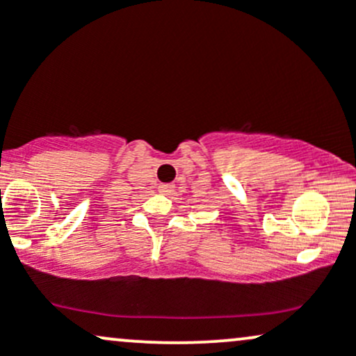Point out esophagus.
<instances>
[{
  "label": "esophagus",
  "mask_w": 356,
  "mask_h": 356,
  "mask_svg": "<svg viewBox=\"0 0 356 356\" xmlns=\"http://www.w3.org/2000/svg\"><path fill=\"white\" fill-rule=\"evenodd\" d=\"M161 191L164 192V194H172V192H174V186H172V184H162Z\"/></svg>",
  "instance_id": "1"
}]
</instances>
